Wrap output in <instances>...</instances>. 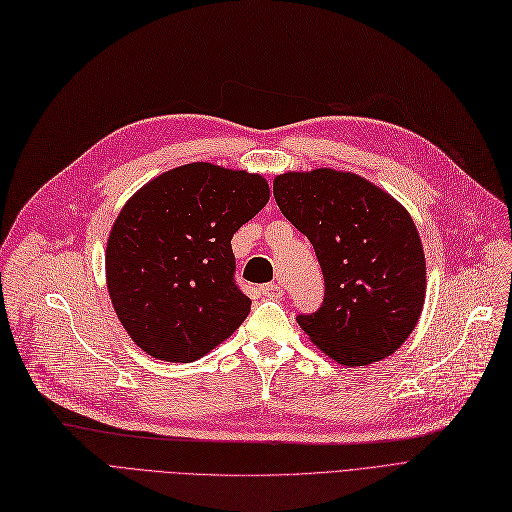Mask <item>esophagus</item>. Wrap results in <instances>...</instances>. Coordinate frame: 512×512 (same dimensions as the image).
<instances>
[{
  "label": "esophagus",
  "mask_w": 512,
  "mask_h": 512,
  "mask_svg": "<svg viewBox=\"0 0 512 512\" xmlns=\"http://www.w3.org/2000/svg\"><path fill=\"white\" fill-rule=\"evenodd\" d=\"M259 293L266 297H280L282 295V285L280 282H268V285H261Z\"/></svg>",
  "instance_id": "34e87169"
}]
</instances>
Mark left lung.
<instances>
[{
    "instance_id": "left-lung-1",
    "label": "left lung",
    "mask_w": 512,
    "mask_h": 512,
    "mask_svg": "<svg viewBox=\"0 0 512 512\" xmlns=\"http://www.w3.org/2000/svg\"><path fill=\"white\" fill-rule=\"evenodd\" d=\"M274 198L312 246L325 299L297 323L346 367H361L399 348L424 306L422 240L405 208L380 187L333 168L274 179Z\"/></svg>"
}]
</instances>
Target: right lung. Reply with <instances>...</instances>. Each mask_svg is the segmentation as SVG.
<instances>
[{
  "label": "right lung",
  "mask_w": 512,
  "mask_h": 512,
  "mask_svg": "<svg viewBox=\"0 0 512 512\" xmlns=\"http://www.w3.org/2000/svg\"><path fill=\"white\" fill-rule=\"evenodd\" d=\"M270 200L259 175L194 162L132 196L107 240L113 310L141 350L189 363L251 312L236 282L232 236Z\"/></svg>",
  "instance_id": "right-lung-1"
}]
</instances>
